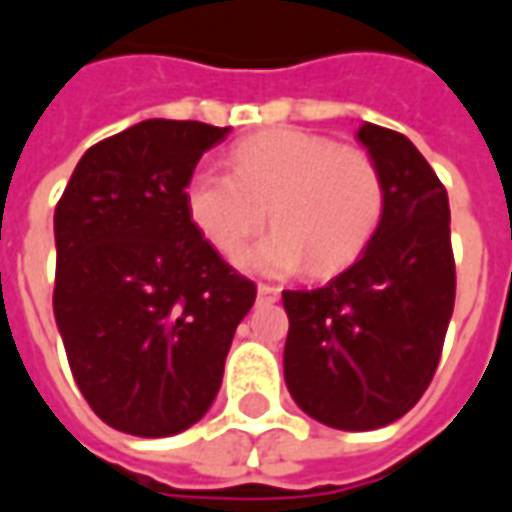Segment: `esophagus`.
Listing matches in <instances>:
<instances>
[{
	"label": "esophagus",
	"instance_id": "34e87169",
	"mask_svg": "<svg viewBox=\"0 0 512 512\" xmlns=\"http://www.w3.org/2000/svg\"><path fill=\"white\" fill-rule=\"evenodd\" d=\"M281 297V289L275 284H259V300H264V303H275Z\"/></svg>",
	"mask_w": 512,
	"mask_h": 512
}]
</instances>
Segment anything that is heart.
Instances as JSON below:
<instances>
[{"label": "heart", "instance_id": "obj_1", "mask_svg": "<svg viewBox=\"0 0 512 512\" xmlns=\"http://www.w3.org/2000/svg\"><path fill=\"white\" fill-rule=\"evenodd\" d=\"M228 168H198L187 181L190 220L209 245L237 262L267 223L248 262L262 273L314 275L342 270L361 256L386 215V179L378 159L306 129H270L239 140Z\"/></svg>", "mask_w": 512, "mask_h": 512}]
</instances>
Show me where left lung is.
<instances>
[{
  "mask_svg": "<svg viewBox=\"0 0 512 512\" xmlns=\"http://www.w3.org/2000/svg\"><path fill=\"white\" fill-rule=\"evenodd\" d=\"M358 140L389 201L361 259L320 289H286L289 394L336 430H375L411 411L436 375L455 308L449 201L411 140L375 123Z\"/></svg>",
  "mask_w": 512,
  "mask_h": 512,
  "instance_id": "left-lung-1",
  "label": "left lung"
}]
</instances>
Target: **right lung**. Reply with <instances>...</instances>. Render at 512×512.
<instances>
[{"instance_id": "right-lung-1", "label": "right lung", "mask_w": 512, "mask_h": 512, "mask_svg": "<svg viewBox=\"0 0 512 512\" xmlns=\"http://www.w3.org/2000/svg\"><path fill=\"white\" fill-rule=\"evenodd\" d=\"M228 126L134 123L79 159L54 209V320L93 413L176 436L215 402L256 284L190 220L184 190Z\"/></svg>"}]
</instances>
